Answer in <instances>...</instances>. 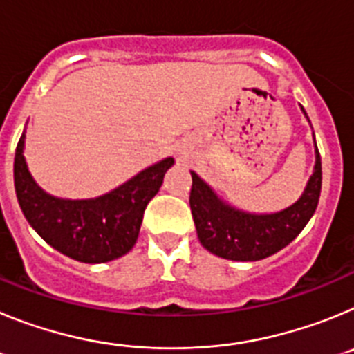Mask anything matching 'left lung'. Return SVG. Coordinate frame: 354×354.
<instances>
[{
	"label": "left lung",
	"mask_w": 354,
	"mask_h": 354,
	"mask_svg": "<svg viewBox=\"0 0 354 354\" xmlns=\"http://www.w3.org/2000/svg\"><path fill=\"white\" fill-rule=\"evenodd\" d=\"M192 179L189 207L202 246L221 259L252 262L280 252L298 237L317 209L323 171L321 156L315 149L314 174L303 195L290 207L273 214H252L230 207L195 171H192Z\"/></svg>",
	"instance_id": "8db88e82"
}]
</instances>
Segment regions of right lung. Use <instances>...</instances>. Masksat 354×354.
<instances>
[{"label":"right lung","instance_id":"obj_1","mask_svg":"<svg viewBox=\"0 0 354 354\" xmlns=\"http://www.w3.org/2000/svg\"><path fill=\"white\" fill-rule=\"evenodd\" d=\"M24 134L15 149L14 184L28 223L48 245L74 261L109 262L126 255L138 239L143 212L174 165L167 158L113 192L90 200H65L40 189L24 161Z\"/></svg>","mask_w":354,"mask_h":354}]
</instances>
